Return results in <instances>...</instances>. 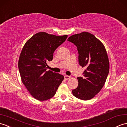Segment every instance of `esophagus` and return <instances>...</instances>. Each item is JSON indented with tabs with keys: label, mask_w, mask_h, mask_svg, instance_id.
<instances>
[{
	"label": "esophagus",
	"mask_w": 127,
	"mask_h": 127,
	"mask_svg": "<svg viewBox=\"0 0 127 127\" xmlns=\"http://www.w3.org/2000/svg\"><path fill=\"white\" fill-rule=\"evenodd\" d=\"M70 78H71V76H69V75H65V76H64V79H65L66 80L69 79Z\"/></svg>",
	"instance_id": "34e87169"
}]
</instances>
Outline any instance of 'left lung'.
I'll return each instance as SVG.
<instances>
[{
	"label": "left lung",
	"instance_id": "obj_1",
	"mask_svg": "<svg viewBox=\"0 0 127 127\" xmlns=\"http://www.w3.org/2000/svg\"><path fill=\"white\" fill-rule=\"evenodd\" d=\"M67 41L77 47L79 64L86 68L83 77H77L78 86L72 90V94L81 100L91 99L102 89L109 74V62L105 47L87 32L72 35Z\"/></svg>",
	"mask_w": 127,
	"mask_h": 127
}]
</instances>
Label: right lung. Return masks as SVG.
<instances>
[{"instance_id": "right-lung-1", "label": "right lung", "mask_w": 127, "mask_h": 127, "mask_svg": "<svg viewBox=\"0 0 127 127\" xmlns=\"http://www.w3.org/2000/svg\"><path fill=\"white\" fill-rule=\"evenodd\" d=\"M67 36L40 32L24 44L19 56L18 69L22 83L35 99L43 101L52 98L64 80L63 75L47 71V63L53 60V53Z\"/></svg>"}]
</instances>
